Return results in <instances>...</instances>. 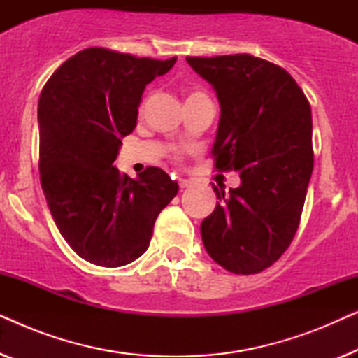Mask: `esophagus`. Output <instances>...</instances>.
Segmentation results:
<instances>
[{
  "label": "esophagus",
  "instance_id": "obj_1",
  "mask_svg": "<svg viewBox=\"0 0 358 358\" xmlns=\"http://www.w3.org/2000/svg\"><path fill=\"white\" fill-rule=\"evenodd\" d=\"M179 187H180V189H187V187H190V180H187V179H179Z\"/></svg>",
  "mask_w": 358,
  "mask_h": 358
}]
</instances>
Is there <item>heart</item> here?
Segmentation results:
<instances>
[{
  "label": "heart",
  "instance_id": "obj_1",
  "mask_svg": "<svg viewBox=\"0 0 358 358\" xmlns=\"http://www.w3.org/2000/svg\"><path fill=\"white\" fill-rule=\"evenodd\" d=\"M192 99H208V97L205 96L203 92H200V91H192V92H190V94L187 96V101H192ZM148 101H150V99H148V97H146V99H145L143 102H141L140 110H143V109H145L146 104H148Z\"/></svg>",
  "mask_w": 358,
  "mask_h": 358
}]
</instances>
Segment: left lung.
Returning <instances> with one entry per match:
<instances>
[{
  "instance_id": "left-lung-1",
  "label": "left lung",
  "mask_w": 358,
  "mask_h": 358,
  "mask_svg": "<svg viewBox=\"0 0 358 358\" xmlns=\"http://www.w3.org/2000/svg\"><path fill=\"white\" fill-rule=\"evenodd\" d=\"M220 102L215 168L236 171L241 184L213 185L217 207L200 224L215 262L251 275L271 267L295 236L313 173L311 107L296 81L249 53L187 57Z\"/></svg>"
}]
</instances>
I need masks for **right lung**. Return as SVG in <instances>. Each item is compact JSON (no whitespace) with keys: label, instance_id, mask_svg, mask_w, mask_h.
<instances>
[{"label":"right lung","instance_id":"add662e5","mask_svg":"<svg viewBox=\"0 0 358 358\" xmlns=\"http://www.w3.org/2000/svg\"><path fill=\"white\" fill-rule=\"evenodd\" d=\"M176 60L85 48L41 92L42 190L62 236L96 266L122 267L138 259L150 246L159 212L179 190L159 168L131 179L114 166L122 138L136 127L146 85Z\"/></svg>","mask_w":358,"mask_h":358}]
</instances>
